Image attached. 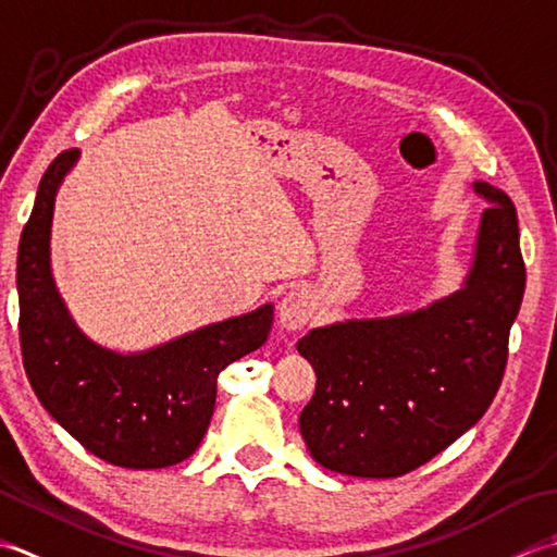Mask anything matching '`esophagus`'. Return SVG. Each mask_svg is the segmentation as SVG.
<instances>
[{"mask_svg": "<svg viewBox=\"0 0 557 557\" xmlns=\"http://www.w3.org/2000/svg\"><path fill=\"white\" fill-rule=\"evenodd\" d=\"M314 295L305 288H295L288 290L283 298L278 300V322L283 329H302L310 322V317L314 312Z\"/></svg>", "mask_w": 557, "mask_h": 557, "instance_id": "34e87169", "label": "esophagus"}]
</instances>
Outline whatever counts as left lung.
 Listing matches in <instances>:
<instances>
[{
	"mask_svg": "<svg viewBox=\"0 0 557 557\" xmlns=\"http://www.w3.org/2000/svg\"><path fill=\"white\" fill-rule=\"evenodd\" d=\"M473 191L487 209L457 290L418 310L317 326L298 342L317 372L300 435L320 467L396 479L449 447L491 406L527 269L512 199L487 183Z\"/></svg>",
	"mask_w": 557,
	"mask_h": 557,
	"instance_id": "8db88e82",
	"label": "left lung"
}]
</instances>
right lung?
Listing matches in <instances>:
<instances>
[{
	"instance_id": "1",
	"label": "right lung",
	"mask_w": 557,
	"mask_h": 557,
	"mask_svg": "<svg viewBox=\"0 0 557 557\" xmlns=\"http://www.w3.org/2000/svg\"><path fill=\"white\" fill-rule=\"evenodd\" d=\"M78 158L72 149L50 163L21 233L24 368L45 411L98 459L139 471L173 467L207 435L219 372L269 338L274 305L132 354L94 342L66 308L50 257L57 191Z\"/></svg>"
}]
</instances>
